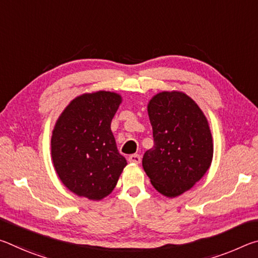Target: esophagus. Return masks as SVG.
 <instances>
[{
	"label": "esophagus",
	"instance_id": "34e87169",
	"mask_svg": "<svg viewBox=\"0 0 258 258\" xmlns=\"http://www.w3.org/2000/svg\"><path fill=\"white\" fill-rule=\"evenodd\" d=\"M128 161H130V163H133V164H140V161H141V156L138 155V154L131 155L128 157Z\"/></svg>",
	"mask_w": 258,
	"mask_h": 258
}]
</instances>
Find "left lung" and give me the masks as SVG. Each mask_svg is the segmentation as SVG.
<instances>
[{
  "label": "left lung",
  "instance_id": "left-lung-1",
  "mask_svg": "<svg viewBox=\"0 0 258 258\" xmlns=\"http://www.w3.org/2000/svg\"><path fill=\"white\" fill-rule=\"evenodd\" d=\"M154 147L143 155L142 166L151 184L174 198L195 185L213 159V138L206 116L185 93L156 94L148 103Z\"/></svg>",
  "mask_w": 258,
  "mask_h": 258
}]
</instances>
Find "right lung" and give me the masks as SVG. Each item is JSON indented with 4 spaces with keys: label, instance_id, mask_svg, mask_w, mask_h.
<instances>
[{
    "label": "right lung",
    "instance_id": "obj_1",
    "mask_svg": "<svg viewBox=\"0 0 258 258\" xmlns=\"http://www.w3.org/2000/svg\"><path fill=\"white\" fill-rule=\"evenodd\" d=\"M121 103L107 91L71 101L54 125L51 156L61 182L74 194L101 200L115 189L127 163L117 149L110 125Z\"/></svg>",
    "mask_w": 258,
    "mask_h": 258
}]
</instances>
